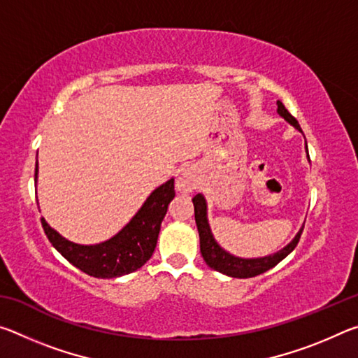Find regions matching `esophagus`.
<instances>
[{"instance_id":"obj_1","label":"esophagus","mask_w":358,"mask_h":358,"mask_svg":"<svg viewBox=\"0 0 358 358\" xmlns=\"http://www.w3.org/2000/svg\"><path fill=\"white\" fill-rule=\"evenodd\" d=\"M177 187L180 192H191L196 189V178L189 171H183L177 180Z\"/></svg>"}]
</instances>
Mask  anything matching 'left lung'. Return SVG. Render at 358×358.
Listing matches in <instances>:
<instances>
[{
	"label": "left lung",
	"mask_w": 358,
	"mask_h": 358,
	"mask_svg": "<svg viewBox=\"0 0 358 358\" xmlns=\"http://www.w3.org/2000/svg\"><path fill=\"white\" fill-rule=\"evenodd\" d=\"M276 104H278V113H280L287 123L292 124L294 128L301 131L299 121H296L292 115L287 112V108L284 107L282 102L276 101ZM192 203H194V216H196L199 237H201V252H202L203 260L207 262L210 268H213L216 271H220V273H224L232 278H252L264 273L266 270L273 268L275 265L280 264L284 257L289 256V254L295 250V246L300 240V235L303 232V227H305L303 226L299 230V234L295 235V238L290 241L287 246H284L281 251H278L275 254H270V256H265V257H257V259L235 257L227 251H224L222 248L216 243L207 220V202H205V197L202 194L194 196Z\"/></svg>",
	"instance_id": "obj_1"
}]
</instances>
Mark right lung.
<instances>
[{
  "label": "right lung",
  "mask_w": 358,
  "mask_h": 358,
  "mask_svg": "<svg viewBox=\"0 0 358 358\" xmlns=\"http://www.w3.org/2000/svg\"><path fill=\"white\" fill-rule=\"evenodd\" d=\"M34 181L38 183V164ZM173 197V178H171L150 194L136 216L117 235L98 245L72 243L48 226L44 217H41V222L48 241L66 260L90 276L110 280L132 273L153 256L161 222Z\"/></svg>",
  "instance_id": "add662e5"
}]
</instances>
